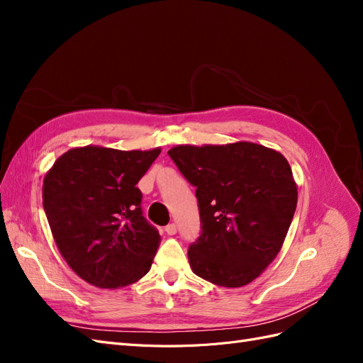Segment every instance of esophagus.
<instances>
[{"mask_svg": "<svg viewBox=\"0 0 363 363\" xmlns=\"http://www.w3.org/2000/svg\"><path fill=\"white\" fill-rule=\"evenodd\" d=\"M164 232H167L169 236H174L175 233H177V225H175L174 223L168 224L167 227H164Z\"/></svg>", "mask_w": 363, "mask_h": 363, "instance_id": "34e87169", "label": "esophagus"}]
</instances>
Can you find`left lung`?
Segmentation results:
<instances>
[{"label": "left lung", "mask_w": 363, "mask_h": 363, "mask_svg": "<svg viewBox=\"0 0 363 363\" xmlns=\"http://www.w3.org/2000/svg\"><path fill=\"white\" fill-rule=\"evenodd\" d=\"M195 186L201 233L188 257L196 276L224 288L257 279L276 259L296 208V184L279 151L252 142L168 151Z\"/></svg>", "instance_id": "left-lung-1"}]
</instances>
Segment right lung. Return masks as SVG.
I'll return each mask as SVG.
<instances>
[{
    "mask_svg": "<svg viewBox=\"0 0 363 363\" xmlns=\"http://www.w3.org/2000/svg\"><path fill=\"white\" fill-rule=\"evenodd\" d=\"M159 155L160 148H72L43 179V211L60 255L96 288L127 286L151 268L160 235L142 213L136 184Z\"/></svg>",
    "mask_w": 363,
    "mask_h": 363,
    "instance_id": "1",
    "label": "right lung"
}]
</instances>
